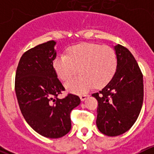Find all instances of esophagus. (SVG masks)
I'll return each mask as SVG.
<instances>
[{
  "instance_id": "esophagus-1",
  "label": "esophagus",
  "mask_w": 154,
  "mask_h": 154,
  "mask_svg": "<svg viewBox=\"0 0 154 154\" xmlns=\"http://www.w3.org/2000/svg\"><path fill=\"white\" fill-rule=\"evenodd\" d=\"M87 97H89V95H86V94H83V95L80 96V99H81L82 101H85V99H87Z\"/></svg>"
}]
</instances>
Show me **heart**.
I'll use <instances>...</instances> for the list:
<instances>
[{"label":"heart","instance_id":"heart-1","mask_svg":"<svg viewBox=\"0 0 154 154\" xmlns=\"http://www.w3.org/2000/svg\"><path fill=\"white\" fill-rule=\"evenodd\" d=\"M53 68L58 78L66 81L69 91L83 93L93 86L103 87L109 82L117 69L118 59L113 48L94 43H82L70 47L67 55H58L53 60Z\"/></svg>","mask_w":154,"mask_h":154}]
</instances>
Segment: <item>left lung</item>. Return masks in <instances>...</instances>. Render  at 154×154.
<instances>
[{"label": "left lung", "mask_w": 154, "mask_h": 154, "mask_svg": "<svg viewBox=\"0 0 154 154\" xmlns=\"http://www.w3.org/2000/svg\"><path fill=\"white\" fill-rule=\"evenodd\" d=\"M118 65L106 86L92 95L98 101L96 126L102 133L116 137L135 123L143 101V74L135 58L126 48L114 46Z\"/></svg>", "instance_id": "1"}]
</instances>
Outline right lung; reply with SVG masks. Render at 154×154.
<instances>
[{"label":"right lung","mask_w":154,"mask_h":154,"mask_svg":"<svg viewBox=\"0 0 154 154\" xmlns=\"http://www.w3.org/2000/svg\"><path fill=\"white\" fill-rule=\"evenodd\" d=\"M55 41L32 48L21 56L15 75V92L21 112L35 132L60 138L71 130V111L81 103L78 96H58L65 90L53 68Z\"/></svg>","instance_id":"obj_1"}]
</instances>
